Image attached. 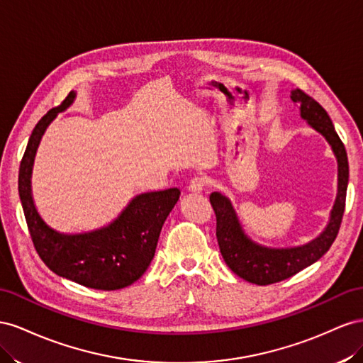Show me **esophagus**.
Wrapping results in <instances>:
<instances>
[{
  "label": "esophagus",
  "mask_w": 363,
  "mask_h": 363,
  "mask_svg": "<svg viewBox=\"0 0 363 363\" xmlns=\"http://www.w3.org/2000/svg\"><path fill=\"white\" fill-rule=\"evenodd\" d=\"M205 184H206V182H205L202 178H194V179H191V182H190V185H189V191H190V193H194V194L202 193L203 189H205Z\"/></svg>",
  "instance_id": "34e87169"
}]
</instances>
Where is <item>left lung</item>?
I'll use <instances>...</instances> for the list:
<instances>
[{"mask_svg":"<svg viewBox=\"0 0 363 363\" xmlns=\"http://www.w3.org/2000/svg\"><path fill=\"white\" fill-rule=\"evenodd\" d=\"M291 99L299 106L301 118L328 141L335 153L337 161V194L324 231L312 242L294 247H267L255 243L245 234L231 201L220 191L210 194L217 220V243L225 263L235 275L257 286L283 281L318 262L333 245L345 210L348 158L344 143L336 133L327 111L315 99L301 89H294Z\"/></svg>","mask_w":363,"mask_h":363,"instance_id":"1","label":"left lung"}]
</instances>
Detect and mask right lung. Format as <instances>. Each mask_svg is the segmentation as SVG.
Returning <instances> with one entry per match:
<instances>
[{"mask_svg":"<svg viewBox=\"0 0 363 363\" xmlns=\"http://www.w3.org/2000/svg\"><path fill=\"white\" fill-rule=\"evenodd\" d=\"M74 99L76 92L71 91L60 106L48 111L35 126L19 165V199L35 250L50 271L89 289L117 291L135 283L147 271L162 225L181 191L169 189L138 194L116 220L96 231L64 234L50 228L33 202V161L48 124Z\"/></svg>","mask_w":363,"mask_h":363,"instance_id":"1","label":"right lung"}]
</instances>
